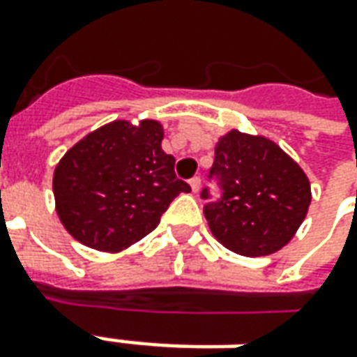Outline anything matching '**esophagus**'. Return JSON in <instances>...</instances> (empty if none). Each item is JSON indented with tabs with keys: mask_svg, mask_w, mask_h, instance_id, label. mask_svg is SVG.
Segmentation results:
<instances>
[{
	"mask_svg": "<svg viewBox=\"0 0 357 357\" xmlns=\"http://www.w3.org/2000/svg\"><path fill=\"white\" fill-rule=\"evenodd\" d=\"M189 185H191V191H193V193H197L199 189H201V178H199V176L191 178L189 179Z\"/></svg>",
	"mask_w": 357,
	"mask_h": 357,
	"instance_id": "obj_1",
	"label": "esophagus"
}]
</instances>
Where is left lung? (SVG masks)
Returning <instances> with one entry per match:
<instances>
[{
    "label": "left lung",
    "mask_w": 357,
    "mask_h": 357,
    "mask_svg": "<svg viewBox=\"0 0 357 357\" xmlns=\"http://www.w3.org/2000/svg\"><path fill=\"white\" fill-rule=\"evenodd\" d=\"M222 197L205 205L213 236L240 256L258 258L281 250L299 230L311 205V183L301 166L273 140L236 128L215 146L209 172ZM201 197H209L203 189Z\"/></svg>",
    "instance_id": "8db88e82"
}]
</instances>
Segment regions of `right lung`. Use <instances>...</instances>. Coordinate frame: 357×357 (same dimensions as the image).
I'll return each instance as SVG.
<instances>
[{"mask_svg":"<svg viewBox=\"0 0 357 357\" xmlns=\"http://www.w3.org/2000/svg\"><path fill=\"white\" fill-rule=\"evenodd\" d=\"M162 138L158 121H113L62 156L52 191L58 219L77 242L121 252L156 229L179 193L191 191L176 178V158L162 150Z\"/></svg>","mask_w":357,"mask_h":357,"instance_id":"obj_1","label":"right lung"}]
</instances>
